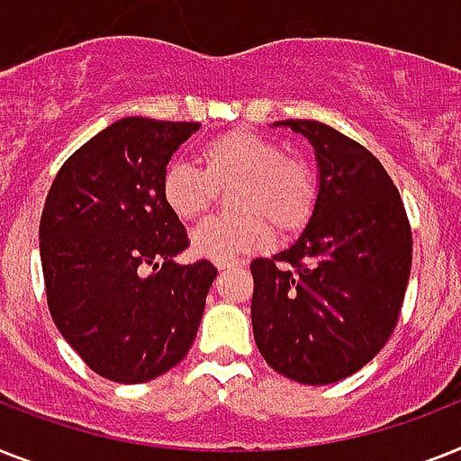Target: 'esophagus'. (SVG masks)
I'll use <instances>...</instances> for the list:
<instances>
[{
    "instance_id": "34e87169",
    "label": "esophagus",
    "mask_w": 461,
    "mask_h": 461,
    "mask_svg": "<svg viewBox=\"0 0 461 461\" xmlns=\"http://www.w3.org/2000/svg\"><path fill=\"white\" fill-rule=\"evenodd\" d=\"M231 267H234V263H220V265H218L220 272H224V269H231Z\"/></svg>"
}]
</instances>
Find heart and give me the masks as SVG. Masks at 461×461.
Returning <instances> with one entry per match:
<instances>
[{"mask_svg":"<svg viewBox=\"0 0 461 461\" xmlns=\"http://www.w3.org/2000/svg\"><path fill=\"white\" fill-rule=\"evenodd\" d=\"M203 170L172 158L160 175V196L175 218L194 222L211 211L218 192L239 186L231 198L241 218L205 220L192 234L196 256L215 263L272 246L275 228L284 237L305 230L315 212L320 182L308 160L284 153L282 144L250 130L218 134L201 149Z\"/></svg>","mask_w":461,"mask_h":461,"instance_id":"obj_1","label":"heart"}]
</instances>
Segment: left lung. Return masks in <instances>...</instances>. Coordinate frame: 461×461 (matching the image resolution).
Here are the masks:
<instances>
[{
	"mask_svg": "<svg viewBox=\"0 0 461 461\" xmlns=\"http://www.w3.org/2000/svg\"><path fill=\"white\" fill-rule=\"evenodd\" d=\"M279 125L315 146L320 196L294 246L250 263V321L275 372L324 386L362 369L391 339L412 267V230L369 149L324 122Z\"/></svg>",
	"mask_w": 461,
	"mask_h": 461,
	"instance_id": "1",
	"label": "left lung"
}]
</instances>
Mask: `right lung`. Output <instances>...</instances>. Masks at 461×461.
<instances>
[{"label":"right lung","mask_w":461,"mask_h":461,"mask_svg":"<svg viewBox=\"0 0 461 461\" xmlns=\"http://www.w3.org/2000/svg\"><path fill=\"white\" fill-rule=\"evenodd\" d=\"M198 122L122 118L56 172L40 220L51 320L85 365L144 384L185 360L218 267L177 265L185 224L160 196V175Z\"/></svg>","instance_id":"1"}]
</instances>
